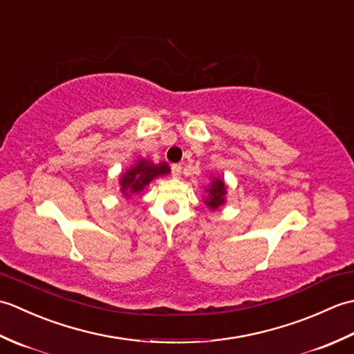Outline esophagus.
Returning <instances> with one entry per match:
<instances>
[{
    "label": "esophagus",
    "mask_w": 354,
    "mask_h": 354,
    "mask_svg": "<svg viewBox=\"0 0 354 354\" xmlns=\"http://www.w3.org/2000/svg\"><path fill=\"white\" fill-rule=\"evenodd\" d=\"M170 170H171V175L178 178L179 175H181V164H171Z\"/></svg>",
    "instance_id": "esophagus-1"
}]
</instances>
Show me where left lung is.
<instances>
[{"label":"left lung","mask_w":354,"mask_h":354,"mask_svg":"<svg viewBox=\"0 0 354 354\" xmlns=\"http://www.w3.org/2000/svg\"><path fill=\"white\" fill-rule=\"evenodd\" d=\"M223 196H225L223 181H221V179H216V181H214V179H213V184L208 189V199L205 201V204L209 208H217L225 202Z\"/></svg>","instance_id":"1"}]
</instances>
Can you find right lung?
I'll list each match as a JSON object with an SVG mask.
<instances>
[{"mask_svg": "<svg viewBox=\"0 0 354 354\" xmlns=\"http://www.w3.org/2000/svg\"><path fill=\"white\" fill-rule=\"evenodd\" d=\"M169 167L165 162L161 164H149L147 161H140L129 171L122 176V190L124 196L129 198L131 194L141 192L145 187L152 181L153 178L169 173Z\"/></svg>", "mask_w": 354, "mask_h": 354, "instance_id": "add662e5", "label": "right lung"}]
</instances>
